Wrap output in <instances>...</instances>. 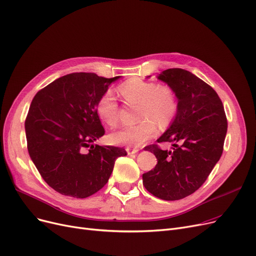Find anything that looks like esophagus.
I'll use <instances>...</instances> for the list:
<instances>
[{
    "label": "esophagus",
    "instance_id": "1",
    "mask_svg": "<svg viewBox=\"0 0 256 256\" xmlns=\"http://www.w3.org/2000/svg\"><path fill=\"white\" fill-rule=\"evenodd\" d=\"M126 152L128 154H136L139 152L138 148H126Z\"/></svg>",
    "mask_w": 256,
    "mask_h": 256
}]
</instances>
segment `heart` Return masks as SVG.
<instances>
[{
    "mask_svg": "<svg viewBox=\"0 0 256 256\" xmlns=\"http://www.w3.org/2000/svg\"><path fill=\"white\" fill-rule=\"evenodd\" d=\"M119 91L130 104H138L140 124L122 126L113 132L110 141L117 146L139 148L157 134V124L168 126L174 120L178 104L174 91L168 86L157 84L152 82L132 78L121 84ZM98 117L110 126L117 124L119 104L110 91L104 93L96 104Z\"/></svg>",
    "mask_w": 256,
    "mask_h": 256,
    "instance_id": "b5f03b06",
    "label": "heart"
}]
</instances>
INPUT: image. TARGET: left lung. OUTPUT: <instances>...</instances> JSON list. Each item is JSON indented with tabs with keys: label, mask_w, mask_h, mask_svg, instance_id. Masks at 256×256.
Returning a JSON list of instances; mask_svg holds the SVG:
<instances>
[{
	"label": "left lung",
	"mask_w": 256,
	"mask_h": 256,
	"mask_svg": "<svg viewBox=\"0 0 256 256\" xmlns=\"http://www.w3.org/2000/svg\"><path fill=\"white\" fill-rule=\"evenodd\" d=\"M158 78L178 98L172 126L157 140L172 142V150L158 144L146 146L157 165L143 174V185L152 196L176 201L194 194L220 160L227 132V118L216 92L198 77L179 68L163 71Z\"/></svg>",
	"instance_id": "left-lung-1"
}]
</instances>
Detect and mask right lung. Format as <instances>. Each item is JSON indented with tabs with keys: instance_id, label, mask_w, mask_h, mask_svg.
<instances>
[{
	"instance_id": "right-lung-1",
	"label": "right lung",
	"mask_w": 256,
	"mask_h": 256,
	"mask_svg": "<svg viewBox=\"0 0 256 256\" xmlns=\"http://www.w3.org/2000/svg\"><path fill=\"white\" fill-rule=\"evenodd\" d=\"M119 76L71 73L40 90L25 121L27 148L42 178L54 190L88 198L108 183L122 148L93 146L104 135L96 104Z\"/></svg>"
}]
</instances>
